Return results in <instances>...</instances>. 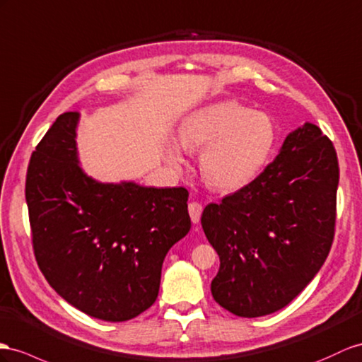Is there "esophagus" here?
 <instances>
[{"label": "esophagus", "mask_w": 362, "mask_h": 362, "mask_svg": "<svg viewBox=\"0 0 362 362\" xmlns=\"http://www.w3.org/2000/svg\"><path fill=\"white\" fill-rule=\"evenodd\" d=\"M188 211H189V216H191V221L192 223H199L200 221V217H202V205L197 202H191L188 205Z\"/></svg>", "instance_id": "34e87169"}]
</instances>
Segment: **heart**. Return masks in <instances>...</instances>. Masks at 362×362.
<instances>
[{"label":"heart","mask_w":362,"mask_h":362,"mask_svg":"<svg viewBox=\"0 0 362 362\" xmlns=\"http://www.w3.org/2000/svg\"><path fill=\"white\" fill-rule=\"evenodd\" d=\"M278 139L275 120L237 100L199 108L183 119L179 144L200 153L202 177L217 191H238L252 183L269 163ZM168 160L182 168L185 157L177 146L168 148Z\"/></svg>","instance_id":"b5f03b06"}]
</instances>
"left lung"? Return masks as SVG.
Here are the masks:
<instances>
[{"label":"left lung","instance_id":"obj_1","mask_svg":"<svg viewBox=\"0 0 362 362\" xmlns=\"http://www.w3.org/2000/svg\"><path fill=\"white\" fill-rule=\"evenodd\" d=\"M335 146L305 122L247 187L209 203L202 228L220 258L211 292L237 317L283 309L326 262L335 235Z\"/></svg>","mask_w":362,"mask_h":362}]
</instances>
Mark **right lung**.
<instances>
[{
	"mask_svg": "<svg viewBox=\"0 0 362 362\" xmlns=\"http://www.w3.org/2000/svg\"><path fill=\"white\" fill-rule=\"evenodd\" d=\"M79 113L61 115L25 177L35 258L64 300L93 318L127 321L151 308L166 252L189 233L188 191L100 183L78 162Z\"/></svg>",
	"mask_w": 362,
	"mask_h": 362,
	"instance_id": "right-lung-1",
	"label": "right lung"
}]
</instances>
